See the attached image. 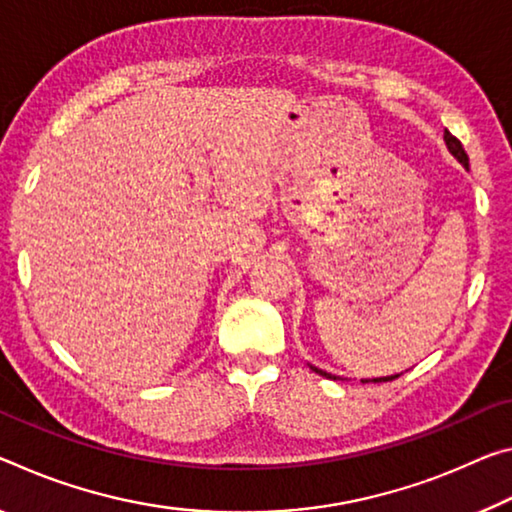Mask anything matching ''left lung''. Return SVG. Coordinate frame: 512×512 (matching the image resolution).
Returning a JSON list of instances; mask_svg holds the SVG:
<instances>
[{"label": "left lung", "mask_w": 512, "mask_h": 512, "mask_svg": "<svg viewBox=\"0 0 512 512\" xmlns=\"http://www.w3.org/2000/svg\"><path fill=\"white\" fill-rule=\"evenodd\" d=\"M444 141H446V148H449V152L453 154V157H456L462 166H469V157H467V152H465V148H462V143L456 139V136H453L451 132H444ZM312 371H316L319 373V376H326V378H335L332 376V373H326V371H321V369H316V367H312ZM394 378H399V376H387V378H373V380H364V383H387V380H394Z\"/></svg>", "instance_id": "left-lung-1"}]
</instances>
